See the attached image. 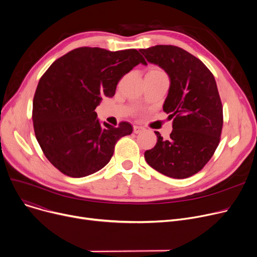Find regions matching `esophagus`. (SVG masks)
<instances>
[{"label":"esophagus","mask_w":257,"mask_h":257,"mask_svg":"<svg viewBox=\"0 0 257 257\" xmlns=\"http://www.w3.org/2000/svg\"><path fill=\"white\" fill-rule=\"evenodd\" d=\"M145 130L144 127H141V126H133V132L134 133H141Z\"/></svg>","instance_id":"obj_1"}]
</instances>
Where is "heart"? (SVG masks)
<instances>
[{
  "label": "heart",
  "mask_w": 257,
  "mask_h": 257,
  "mask_svg": "<svg viewBox=\"0 0 257 257\" xmlns=\"http://www.w3.org/2000/svg\"><path fill=\"white\" fill-rule=\"evenodd\" d=\"M146 75L159 76V75H166V74H165V72H164L163 70L159 69V67H157V66H152V67H150L149 71L147 72V74H146Z\"/></svg>",
  "instance_id": "b5f03b06"
}]
</instances>
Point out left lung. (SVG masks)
Segmentation results:
<instances>
[{"label": "left lung", "instance_id": "left-lung-1", "mask_svg": "<svg viewBox=\"0 0 257 257\" xmlns=\"http://www.w3.org/2000/svg\"><path fill=\"white\" fill-rule=\"evenodd\" d=\"M140 51L170 78L164 111L173 118L170 139L155 131L157 143L145 152V159L168 177H191L203 169L220 143L223 107L214 77L200 59L176 46Z\"/></svg>", "mask_w": 257, "mask_h": 257}]
</instances>
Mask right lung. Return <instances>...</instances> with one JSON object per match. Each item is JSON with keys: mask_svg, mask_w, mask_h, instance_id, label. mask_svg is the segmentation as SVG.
I'll use <instances>...</instances> for the list:
<instances>
[{"mask_svg": "<svg viewBox=\"0 0 257 257\" xmlns=\"http://www.w3.org/2000/svg\"><path fill=\"white\" fill-rule=\"evenodd\" d=\"M140 63L147 64L136 49L82 47L54 61L40 78L33 99L35 137L48 160L66 176L100 171L116 142L132 133L128 121L102 126L94 109L102 97L114 96L121 77Z\"/></svg>", "mask_w": 257, "mask_h": 257, "instance_id": "obj_1", "label": "right lung"}]
</instances>
